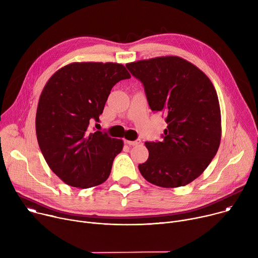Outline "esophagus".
<instances>
[{
    "label": "esophagus",
    "instance_id": "1",
    "mask_svg": "<svg viewBox=\"0 0 258 258\" xmlns=\"http://www.w3.org/2000/svg\"><path fill=\"white\" fill-rule=\"evenodd\" d=\"M141 139H137L136 141H125V143L127 144V145H130V146H137V145H139V144H141Z\"/></svg>",
    "mask_w": 258,
    "mask_h": 258
}]
</instances>
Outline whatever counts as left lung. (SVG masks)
Here are the masks:
<instances>
[{
	"instance_id": "obj_1",
	"label": "left lung",
	"mask_w": 258,
	"mask_h": 258,
	"mask_svg": "<svg viewBox=\"0 0 258 258\" xmlns=\"http://www.w3.org/2000/svg\"><path fill=\"white\" fill-rule=\"evenodd\" d=\"M139 80L153 112L165 116L161 142H146L149 157L139 164L145 179L163 188L186 186L215 156L222 136L213 85L192 63L175 56L125 65Z\"/></svg>"
}]
</instances>
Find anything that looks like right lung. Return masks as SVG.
Here are the masks:
<instances>
[{
	"mask_svg": "<svg viewBox=\"0 0 258 258\" xmlns=\"http://www.w3.org/2000/svg\"><path fill=\"white\" fill-rule=\"evenodd\" d=\"M127 79L121 64L86 62L64 66L46 84L36 110V138L48 165L67 185L92 188L111 172L123 143L93 124L98 125L111 89Z\"/></svg>",
	"mask_w": 258,
	"mask_h": 258,
	"instance_id": "right-lung-1",
	"label": "right lung"
}]
</instances>
